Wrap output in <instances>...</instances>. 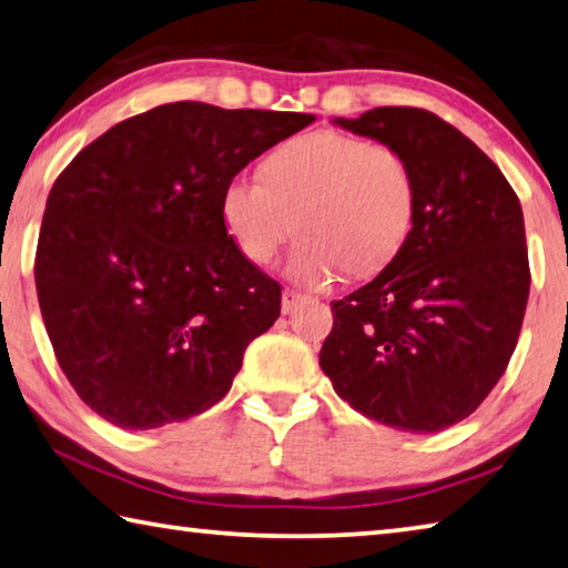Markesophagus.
I'll list each match as a JSON object with an SVG mask.
<instances>
[{"label":"esophagus","mask_w":568,"mask_h":568,"mask_svg":"<svg viewBox=\"0 0 568 568\" xmlns=\"http://www.w3.org/2000/svg\"><path fill=\"white\" fill-rule=\"evenodd\" d=\"M307 303V295H303V293H297V291H285L283 293V303H281V307H283V313L285 315H291V313H295L297 307H303Z\"/></svg>","instance_id":"esophagus-1"}]
</instances>
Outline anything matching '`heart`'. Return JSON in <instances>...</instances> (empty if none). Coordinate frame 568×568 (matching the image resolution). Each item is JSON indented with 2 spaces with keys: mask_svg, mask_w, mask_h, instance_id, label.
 I'll list each match as a JSON object with an SVG mask.
<instances>
[{
  "mask_svg": "<svg viewBox=\"0 0 568 568\" xmlns=\"http://www.w3.org/2000/svg\"><path fill=\"white\" fill-rule=\"evenodd\" d=\"M263 176L239 173L223 185L221 219L243 257L267 265L301 229L285 273L327 287L349 265L369 273L389 263L415 219V176L385 143L339 131H311L277 146Z\"/></svg>",
  "mask_w": 568,
  "mask_h": 568,
  "instance_id": "b5f03b06",
  "label": "heart"
}]
</instances>
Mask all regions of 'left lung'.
Listing matches in <instances>:
<instances>
[{"instance_id":"obj_1","label":"left lung","mask_w":568,"mask_h":568,"mask_svg":"<svg viewBox=\"0 0 568 568\" xmlns=\"http://www.w3.org/2000/svg\"><path fill=\"white\" fill-rule=\"evenodd\" d=\"M333 123L407 159L415 219L375 281L329 303L320 367L365 417L442 432L481 405L517 347L531 283L521 203L477 143L425 109Z\"/></svg>"}]
</instances>
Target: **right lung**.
Here are the masks:
<instances>
[{"label":"right lung","instance_id":"add662e5","mask_svg":"<svg viewBox=\"0 0 568 568\" xmlns=\"http://www.w3.org/2000/svg\"><path fill=\"white\" fill-rule=\"evenodd\" d=\"M313 113L163 104L111 126L51 185L34 281L71 387L121 429H156L225 397L281 285L243 257L221 193Z\"/></svg>","mask_w":568,"mask_h":568}]
</instances>
